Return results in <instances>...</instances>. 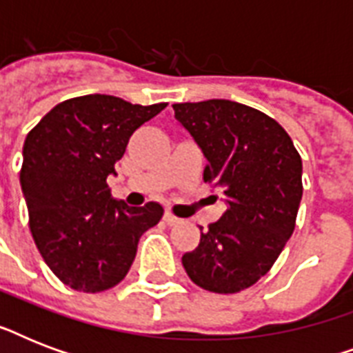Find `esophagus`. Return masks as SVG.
<instances>
[{
	"label": "esophagus",
	"mask_w": 353,
	"mask_h": 353,
	"mask_svg": "<svg viewBox=\"0 0 353 353\" xmlns=\"http://www.w3.org/2000/svg\"><path fill=\"white\" fill-rule=\"evenodd\" d=\"M165 221L168 223V225H177V223H181V220H179L177 216L172 214L170 210H166L165 212Z\"/></svg>",
	"instance_id": "esophagus-1"
}]
</instances>
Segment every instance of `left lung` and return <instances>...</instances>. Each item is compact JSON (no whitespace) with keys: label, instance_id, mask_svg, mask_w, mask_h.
Listing matches in <instances>:
<instances>
[{"label":"left lung","instance_id":"1","mask_svg":"<svg viewBox=\"0 0 353 353\" xmlns=\"http://www.w3.org/2000/svg\"><path fill=\"white\" fill-rule=\"evenodd\" d=\"M172 108L207 157L203 181L221 188L227 205L198 247L183 254V268L203 290L238 293L273 268L295 231L301 155L279 122L240 102L212 99Z\"/></svg>","mask_w":353,"mask_h":353}]
</instances>
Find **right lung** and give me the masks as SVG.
<instances>
[{"label":"right lung","instance_id":"obj_1","mask_svg":"<svg viewBox=\"0 0 353 353\" xmlns=\"http://www.w3.org/2000/svg\"><path fill=\"white\" fill-rule=\"evenodd\" d=\"M166 108L112 95H84L52 108L25 139L19 183L29 229L52 273L71 290L101 293L132 268L139 238L163 207L112 199L108 176L132 133Z\"/></svg>","mask_w":353,"mask_h":353}]
</instances>
